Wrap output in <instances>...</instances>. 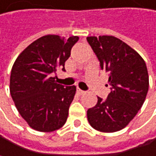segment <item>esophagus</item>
<instances>
[{
	"label": "esophagus",
	"instance_id": "1",
	"mask_svg": "<svg viewBox=\"0 0 156 156\" xmlns=\"http://www.w3.org/2000/svg\"><path fill=\"white\" fill-rule=\"evenodd\" d=\"M77 92H79L80 94H85L86 93V91L85 90H80V89H77Z\"/></svg>",
	"mask_w": 156,
	"mask_h": 156
}]
</instances>
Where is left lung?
Here are the masks:
<instances>
[{
    "label": "left lung",
    "mask_w": 156,
    "mask_h": 156,
    "mask_svg": "<svg viewBox=\"0 0 156 156\" xmlns=\"http://www.w3.org/2000/svg\"><path fill=\"white\" fill-rule=\"evenodd\" d=\"M87 41L109 74L110 93L98 97L95 106L87 111L89 123L96 130L115 132L124 129L141 108L149 89L146 64L127 43L113 36L88 37Z\"/></svg>",
    "instance_id": "left-lung-1"
}]
</instances>
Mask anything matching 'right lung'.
<instances>
[{
  "label": "right lung",
  "instance_id": "1",
  "mask_svg": "<svg viewBox=\"0 0 156 156\" xmlns=\"http://www.w3.org/2000/svg\"><path fill=\"white\" fill-rule=\"evenodd\" d=\"M79 39L46 35L16 58L11 71L10 92L19 114L33 129L51 132L65 125L76 87L57 84L52 76L59 68L66 71L65 63Z\"/></svg>",
  "mask_w": 156,
  "mask_h": 156
}]
</instances>
